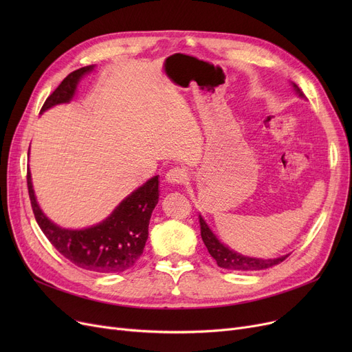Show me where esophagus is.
<instances>
[{
    "mask_svg": "<svg viewBox=\"0 0 352 352\" xmlns=\"http://www.w3.org/2000/svg\"><path fill=\"white\" fill-rule=\"evenodd\" d=\"M165 181L168 184H174V186H184L187 181V174L182 168L175 166V168H171L165 174Z\"/></svg>",
    "mask_w": 352,
    "mask_h": 352,
    "instance_id": "esophagus-1",
    "label": "esophagus"
}]
</instances>
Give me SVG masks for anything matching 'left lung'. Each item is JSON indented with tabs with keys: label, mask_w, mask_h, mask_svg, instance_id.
<instances>
[{
	"label": "left lung",
	"mask_w": 352,
	"mask_h": 352,
	"mask_svg": "<svg viewBox=\"0 0 352 352\" xmlns=\"http://www.w3.org/2000/svg\"><path fill=\"white\" fill-rule=\"evenodd\" d=\"M294 91L297 94L304 98L302 91L298 88L297 84L291 82ZM199 226H201V238L204 241L208 252L211 254V256L217 261L218 267L224 268V270H231V271H260V270H265L270 267H274L276 264L283 263L285 258L289 255H283L278 258H268V260H264V258H255V256H247L239 254L234 250H231L228 245H226L224 243H221L218 236L212 232V230L210 228V226L206 223V219L202 218V215L199 214Z\"/></svg>",
	"instance_id": "obj_1"
}]
</instances>
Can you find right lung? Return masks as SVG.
<instances>
[{
	"label": "right lung",
	"instance_id": "right-lung-1",
	"mask_svg": "<svg viewBox=\"0 0 352 352\" xmlns=\"http://www.w3.org/2000/svg\"><path fill=\"white\" fill-rule=\"evenodd\" d=\"M94 68L96 65L82 67L67 76L47 98L40 114L58 104L69 102L80 81ZM158 184L155 175L125 197L101 223L69 230L57 226L43 212L32 188L30 170L27 173L31 207L48 241L72 264L94 272H122L135 265L146 243L151 214L158 204Z\"/></svg>",
	"mask_w": 352,
	"mask_h": 352
}]
</instances>
